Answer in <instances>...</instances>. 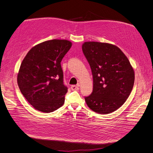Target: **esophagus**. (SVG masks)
Wrapping results in <instances>:
<instances>
[{
	"mask_svg": "<svg viewBox=\"0 0 153 153\" xmlns=\"http://www.w3.org/2000/svg\"><path fill=\"white\" fill-rule=\"evenodd\" d=\"M79 85H72L71 86V89L72 90H79Z\"/></svg>",
	"mask_w": 153,
	"mask_h": 153,
	"instance_id": "obj_1",
	"label": "esophagus"
}]
</instances>
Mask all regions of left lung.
<instances>
[{
	"mask_svg": "<svg viewBox=\"0 0 153 153\" xmlns=\"http://www.w3.org/2000/svg\"><path fill=\"white\" fill-rule=\"evenodd\" d=\"M82 51L93 76V91L85 97L88 106L106 114L123 105L131 93L134 72L123 52L112 44L85 42Z\"/></svg>",
	"mask_w": 153,
	"mask_h": 153,
	"instance_id": "1",
	"label": "left lung"
}]
</instances>
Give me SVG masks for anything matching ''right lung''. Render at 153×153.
Segmentation results:
<instances>
[{
	"label": "right lung",
	"instance_id": "right-lung-1",
	"mask_svg": "<svg viewBox=\"0 0 153 153\" xmlns=\"http://www.w3.org/2000/svg\"><path fill=\"white\" fill-rule=\"evenodd\" d=\"M71 47L67 40L47 41L33 47L23 60L18 85L36 110L49 113L64 104L68 88L63 83L61 62Z\"/></svg>",
	"mask_w": 153,
	"mask_h": 153
}]
</instances>
